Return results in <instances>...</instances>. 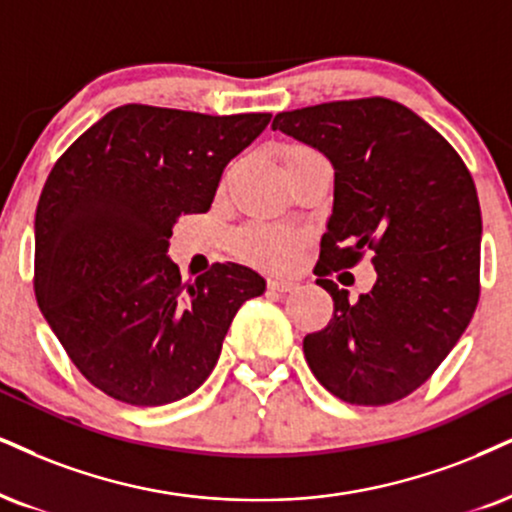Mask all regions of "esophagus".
I'll return each mask as SVG.
<instances>
[{
  "mask_svg": "<svg viewBox=\"0 0 512 512\" xmlns=\"http://www.w3.org/2000/svg\"><path fill=\"white\" fill-rule=\"evenodd\" d=\"M294 287L296 282L289 277H270L268 280V289H273V292H292Z\"/></svg>",
  "mask_w": 512,
  "mask_h": 512,
  "instance_id": "esophagus-1",
  "label": "esophagus"
}]
</instances>
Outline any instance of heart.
Masks as SVG:
<instances>
[{"mask_svg": "<svg viewBox=\"0 0 512 512\" xmlns=\"http://www.w3.org/2000/svg\"><path fill=\"white\" fill-rule=\"evenodd\" d=\"M306 154H313V151H308L304 147H292V149H289L287 161L296 159V156H306ZM242 246H244L246 254H249L251 258H256V261L285 263L294 254L296 239L285 230H270V227H251V230L244 232Z\"/></svg>", "mask_w": 512, "mask_h": 512, "instance_id": "heart-1", "label": "heart"}]
</instances>
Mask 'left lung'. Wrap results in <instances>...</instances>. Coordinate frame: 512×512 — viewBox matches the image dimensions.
<instances>
[{"label": "left lung", "instance_id": "8db88e82", "mask_svg": "<svg viewBox=\"0 0 512 512\" xmlns=\"http://www.w3.org/2000/svg\"><path fill=\"white\" fill-rule=\"evenodd\" d=\"M273 130L320 151L334 168L318 263L334 315L325 330L306 334L308 368L346 403L399 401L439 368L475 313V182L430 123L391 99L282 111ZM363 250L373 254L378 282L349 302L322 275L350 267Z\"/></svg>", "mask_w": 512, "mask_h": 512}]
</instances>
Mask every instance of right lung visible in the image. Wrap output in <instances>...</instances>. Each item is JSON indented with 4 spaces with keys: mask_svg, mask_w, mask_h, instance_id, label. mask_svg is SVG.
<instances>
[{
    "mask_svg": "<svg viewBox=\"0 0 512 512\" xmlns=\"http://www.w3.org/2000/svg\"><path fill=\"white\" fill-rule=\"evenodd\" d=\"M270 113L125 104L56 161L35 213V296L71 361L130 406H166L216 368L232 318L266 280L216 263L182 285L168 246L182 213L211 208L227 161Z\"/></svg>",
    "mask_w": 512,
    "mask_h": 512,
    "instance_id": "add662e5",
    "label": "right lung"
}]
</instances>
